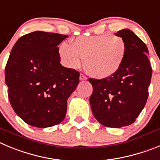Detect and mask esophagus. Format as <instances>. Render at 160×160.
I'll return each instance as SVG.
<instances>
[{"label":"esophagus","instance_id":"esophagus-1","mask_svg":"<svg viewBox=\"0 0 160 160\" xmlns=\"http://www.w3.org/2000/svg\"><path fill=\"white\" fill-rule=\"evenodd\" d=\"M80 80H87V77H86L85 76H84V75H83V74H80Z\"/></svg>","mask_w":160,"mask_h":160}]
</instances>
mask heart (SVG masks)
I'll list each match as a JSON object with an SVG mask.
<instances>
[{
	"mask_svg": "<svg viewBox=\"0 0 160 160\" xmlns=\"http://www.w3.org/2000/svg\"><path fill=\"white\" fill-rule=\"evenodd\" d=\"M59 55L66 67L77 69L85 58V69L90 77L107 79L116 74L126 55V43L122 37L103 33L90 37H78L72 44L62 42Z\"/></svg>",
	"mask_w": 160,
	"mask_h": 160,
	"instance_id": "b5f03b06",
	"label": "heart"
}]
</instances>
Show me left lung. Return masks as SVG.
<instances>
[{"instance_id": "obj_1", "label": "left lung", "mask_w": 160, "mask_h": 160, "mask_svg": "<svg viewBox=\"0 0 160 160\" xmlns=\"http://www.w3.org/2000/svg\"><path fill=\"white\" fill-rule=\"evenodd\" d=\"M126 43L124 60L119 71L107 79H89L93 92L90 105L93 116L108 128H119L135 122L146 104L152 69L146 44L130 29L115 34Z\"/></svg>"}]
</instances>
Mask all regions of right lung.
<instances>
[{
  "label": "right lung",
  "instance_id": "obj_1",
  "mask_svg": "<svg viewBox=\"0 0 160 160\" xmlns=\"http://www.w3.org/2000/svg\"><path fill=\"white\" fill-rule=\"evenodd\" d=\"M67 35L32 32L14 44L5 67V83L14 112L24 122L48 128L63 121L67 100L80 73L60 64L58 45Z\"/></svg>",
  "mask_w": 160,
  "mask_h": 160
}]
</instances>
